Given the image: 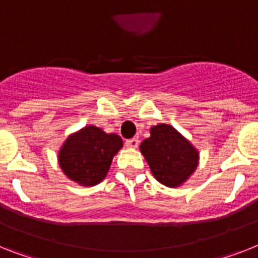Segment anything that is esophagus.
Returning a JSON list of instances; mask_svg holds the SVG:
<instances>
[{"label":"esophagus","mask_w":258,"mask_h":258,"mask_svg":"<svg viewBox=\"0 0 258 258\" xmlns=\"http://www.w3.org/2000/svg\"><path fill=\"white\" fill-rule=\"evenodd\" d=\"M125 146H127V148H131V149L138 148V146H139V140L136 139V138H134V139H130V140H125Z\"/></svg>","instance_id":"1"}]
</instances>
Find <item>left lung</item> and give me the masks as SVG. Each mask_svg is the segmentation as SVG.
Wrapping results in <instances>:
<instances>
[{
	"mask_svg": "<svg viewBox=\"0 0 258 258\" xmlns=\"http://www.w3.org/2000/svg\"><path fill=\"white\" fill-rule=\"evenodd\" d=\"M140 152L160 183L179 187L192 176L199 164V151L173 125L159 123L149 130Z\"/></svg>",
	"mask_w": 258,
	"mask_h": 258,
	"instance_id": "1",
	"label": "left lung"
}]
</instances>
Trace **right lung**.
<instances>
[{
	"label": "right lung",
	"instance_id": "add662e5",
	"mask_svg": "<svg viewBox=\"0 0 258 258\" xmlns=\"http://www.w3.org/2000/svg\"><path fill=\"white\" fill-rule=\"evenodd\" d=\"M116 134H106L96 125H85L71 134L57 152L62 173L80 186L98 185L105 179L114 156L122 149Z\"/></svg>",
	"mask_w": 258,
	"mask_h": 258
}]
</instances>
